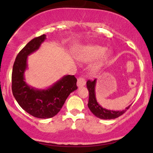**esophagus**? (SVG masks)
Segmentation results:
<instances>
[{
	"mask_svg": "<svg viewBox=\"0 0 153 153\" xmlns=\"http://www.w3.org/2000/svg\"><path fill=\"white\" fill-rule=\"evenodd\" d=\"M85 85V78L82 77H79L78 78V81H77V85L78 88L84 86Z\"/></svg>",
	"mask_w": 153,
	"mask_h": 153,
	"instance_id": "obj_1",
	"label": "esophagus"
}]
</instances>
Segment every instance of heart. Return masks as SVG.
I'll return each mask as SVG.
<instances>
[{
  "label": "heart",
  "mask_w": 153,
  "mask_h": 153,
  "mask_svg": "<svg viewBox=\"0 0 153 153\" xmlns=\"http://www.w3.org/2000/svg\"><path fill=\"white\" fill-rule=\"evenodd\" d=\"M109 52L106 51V48L99 45H87L82 47L78 52V57L80 60L89 61L100 57L97 61L93 63L91 69L93 72L98 71L101 68L103 62L106 60Z\"/></svg>",
  "instance_id": "obj_1"
}]
</instances>
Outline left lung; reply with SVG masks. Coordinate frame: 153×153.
<instances>
[{
	"mask_svg": "<svg viewBox=\"0 0 153 153\" xmlns=\"http://www.w3.org/2000/svg\"><path fill=\"white\" fill-rule=\"evenodd\" d=\"M96 79L94 80H88L86 82L87 88L89 92V99L88 103V106L89 109L98 118L102 119H113L120 117L126 111L129 109L131 105L127 107L124 110L122 111H111L103 108L98 103L96 99V92H95V86H96Z\"/></svg>",
	"mask_w": 153,
	"mask_h": 153,
	"instance_id": "8db88e82",
	"label": "left lung"
}]
</instances>
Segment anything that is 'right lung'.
I'll return each instance as SVG.
<instances>
[{"label":"right lung","instance_id":"1","mask_svg":"<svg viewBox=\"0 0 153 153\" xmlns=\"http://www.w3.org/2000/svg\"><path fill=\"white\" fill-rule=\"evenodd\" d=\"M46 39L43 34L33 39L17 54L12 71V92L22 108L33 117L52 118L57 114L67 98L78 88L74 75H65L53 85L39 90L26 83L24 72L27 68V57L39 48Z\"/></svg>","mask_w":153,"mask_h":153}]
</instances>
